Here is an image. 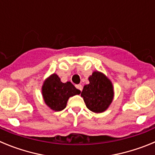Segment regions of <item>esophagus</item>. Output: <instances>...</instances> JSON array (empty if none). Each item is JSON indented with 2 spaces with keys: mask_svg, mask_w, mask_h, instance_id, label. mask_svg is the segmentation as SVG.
Here are the masks:
<instances>
[{
  "mask_svg": "<svg viewBox=\"0 0 155 155\" xmlns=\"http://www.w3.org/2000/svg\"><path fill=\"white\" fill-rule=\"evenodd\" d=\"M76 87H77V88H78V90H80L81 91H82V85H81V84H77Z\"/></svg>",
  "mask_w": 155,
  "mask_h": 155,
  "instance_id": "1",
  "label": "esophagus"
}]
</instances>
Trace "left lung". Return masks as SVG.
<instances>
[{"label":"left lung","instance_id":"8db88e82","mask_svg":"<svg viewBox=\"0 0 155 155\" xmlns=\"http://www.w3.org/2000/svg\"><path fill=\"white\" fill-rule=\"evenodd\" d=\"M89 84L84 86L81 94L90 111L101 113L107 110L114 98V87L103 73L94 71L88 78Z\"/></svg>","mask_w":155,"mask_h":155}]
</instances>
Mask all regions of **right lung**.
I'll return each mask as SVG.
<instances>
[{
  "label": "right lung",
  "instance_id": "1",
  "mask_svg": "<svg viewBox=\"0 0 155 155\" xmlns=\"http://www.w3.org/2000/svg\"><path fill=\"white\" fill-rule=\"evenodd\" d=\"M80 93V90L77 89L71 82L63 83L55 73L46 78L42 86V95L45 103L55 112L65 109L70 97Z\"/></svg>",
  "mask_w": 155,
  "mask_h": 155
}]
</instances>
